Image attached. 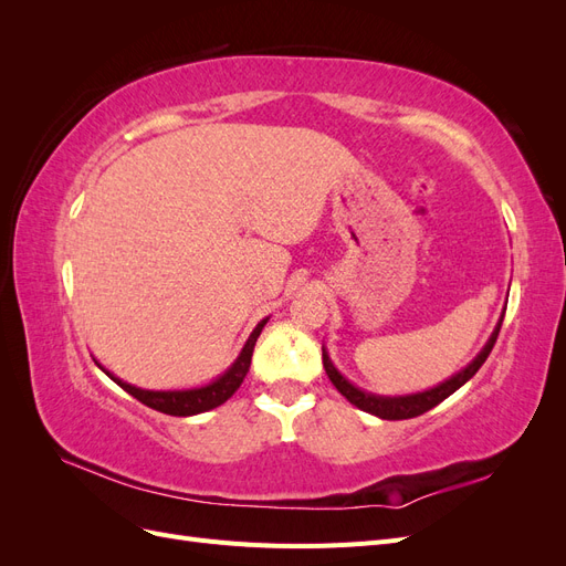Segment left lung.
<instances>
[{
  "label": "left lung",
  "mask_w": 566,
  "mask_h": 566,
  "mask_svg": "<svg viewBox=\"0 0 566 566\" xmlns=\"http://www.w3.org/2000/svg\"><path fill=\"white\" fill-rule=\"evenodd\" d=\"M501 325H503V316H501L499 325H495V331L491 333V337H489V342L484 345V349L474 356L472 364H468L460 373H455L453 378H449L447 382H441V385H437V387H432V389H427V391L406 394V397H380V394H370V391H364V389L354 387V385L345 378V375H342V373L333 366L331 356H328V352H325V349H323V368H325V373H328V378H331V382L335 385V389H337V391L342 394V397H345L349 403H354L356 408H361V410H366V413L378 416V418H382V420H408V418H416V416L427 413V410L434 408L437 403H441L447 397H451V394H453L455 389H460L462 385H465V382L472 378V375L484 366V361H486L491 349H493V345H495V339H499Z\"/></svg>",
  "instance_id": "8db88e82"
}]
</instances>
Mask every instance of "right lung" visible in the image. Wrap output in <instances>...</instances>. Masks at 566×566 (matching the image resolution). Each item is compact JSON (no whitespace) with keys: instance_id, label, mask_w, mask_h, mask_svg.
Listing matches in <instances>:
<instances>
[{"instance_id":"obj_1","label":"right lung","mask_w":566,"mask_h":566,"mask_svg":"<svg viewBox=\"0 0 566 566\" xmlns=\"http://www.w3.org/2000/svg\"><path fill=\"white\" fill-rule=\"evenodd\" d=\"M266 321L269 318L256 323V328L250 333L245 347L241 349V354H238V358L231 364V368L224 375H219L214 382L205 385V387L175 389V391H153V389H142V387H134V385L123 382L119 378H115L113 373H108L104 366H98V368H104L113 382H117L127 394H132L134 399H139L142 403H146L153 410H160V413L177 416V418L198 416V413H205V410H212V408L221 406L227 399L233 397V391L238 387H241L243 378H245L248 370H250L254 342H256V337H260Z\"/></svg>"}]
</instances>
